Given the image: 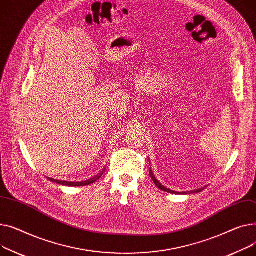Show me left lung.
<instances>
[{"mask_svg": "<svg viewBox=\"0 0 256 256\" xmlns=\"http://www.w3.org/2000/svg\"><path fill=\"white\" fill-rule=\"evenodd\" d=\"M150 176H151V178H152V180H153V182L155 183V185L160 189V190H162V191H165V192H168V193H174V194H176L178 192L176 191H174V190H170L168 188H166V187H164L162 184H160L159 182H158V180L156 178V176L153 174V172H152V170H151V168H150ZM202 191V189H198V190H194L193 192H200ZM192 192V191H191ZM185 193V192H184Z\"/></svg>", "mask_w": 256, "mask_h": 256, "instance_id": "obj_1", "label": "left lung"}]
</instances>
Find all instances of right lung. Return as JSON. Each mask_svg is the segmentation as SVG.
Segmentation results:
<instances>
[{
    "instance_id": "1",
    "label": "right lung",
    "mask_w": 256,
    "mask_h": 256,
    "mask_svg": "<svg viewBox=\"0 0 256 256\" xmlns=\"http://www.w3.org/2000/svg\"><path fill=\"white\" fill-rule=\"evenodd\" d=\"M103 172H104V170L99 174H97L96 176H94L92 178L88 180V181H86V182H65V181H58V180L50 178H48V180H50V181L54 182V183H56V184H60V185H64V186H86V185H90V184L96 182L100 176H102Z\"/></svg>"
}]
</instances>
